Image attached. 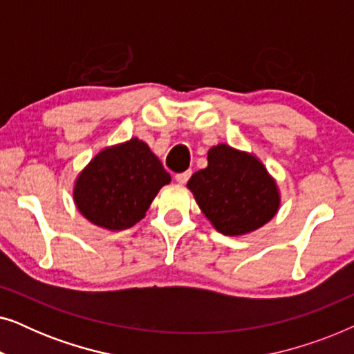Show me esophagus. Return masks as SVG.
Here are the masks:
<instances>
[{
	"label": "esophagus",
	"mask_w": 354,
	"mask_h": 354,
	"mask_svg": "<svg viewBox=\"0 0 354 354\" xmlns=\"http://www.w3.org/2000/svg\"><path fill=\"white\" fill-rule=\"evenodd\" d=\"M190 176H192V171L180 172V174H177V176H176V180H177L178 183H187L188 178H190Z\"/></svg>",
	"instance_id": "esophagus-1"
}]
</instances>
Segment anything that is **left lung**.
<instances>
[{"label": "left lung", "mask_w": 354, "mask_h": 354, "mask_svg": "<svg viewBox=\"0 0 354 354\" xmlns=\"http://www.w3.org/2000/svg\"><path fill=\"white\" fill-rule=\"evenodd\" d=\"M187 187L214 229L229 236L268 224L280 206L277 183L264 164L224 143L207 151V167L193 174Z\"/></svg>", "instance_id": "8db88e82"}]
</instances>
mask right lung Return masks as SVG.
I'll return each instance as SVG.
<instances>
[{"label": "right lung", "instance_id": "1", "mask_svg": "<svg viewBox=\"0 0 354 354\" xmlns=\"http://www.w3.org/2000/svg\"><path fill=\"white\" fill-rule=\"evenodd\" d=\"M171 182V176L145 142L106 148L91 159L77 177L74 201L91 224L124 230L147 214L149 205Z\"/></svg>", "mask_w": 354, "mask_h": 354}]
</instances>
